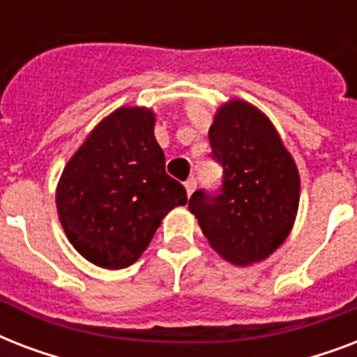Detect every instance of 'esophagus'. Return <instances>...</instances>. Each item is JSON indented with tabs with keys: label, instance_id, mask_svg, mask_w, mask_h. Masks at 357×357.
Masks as SVG:
<instances>
[{
	"label": "esophagus",
	"instance_id": "esophagus-1",
	"mask_svg": "<svg viewBox=\"0 0 357 357\" xmlns=\"http://www.w3.org/2000/svg\"><path fill=\"white\" fill-rule=\"evenodd\" d=\"M185 190H187V196H190L196 190V179L190 178L185 181Z\"/></svg>",
	"mask_w": 357,
	"mask_h": 357
}]
</instances>
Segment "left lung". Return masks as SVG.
Segmentation results:
<instances>
[{"instance_id": "obj_1", "label": "left lung", "mask_w": 357, "mask_h": 357, "mask_svg": "<svg viewBox=\"0 0 357 357\" xmlns=\"http://www.w3.org/2000/svg\"><path fill=\"white\" fill-rule=\"evenodd\" d=\"M209 142L224 168L222 189L217 196L196 190L189 211L222 259L235 266L265 261L296 220V162L268 116L237 98L217 109Z\"/></svg>"}]
</instances>
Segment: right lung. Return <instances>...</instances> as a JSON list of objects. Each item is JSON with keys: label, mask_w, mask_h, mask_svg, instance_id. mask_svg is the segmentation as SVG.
<instances>
[{"label": "right lung", "mask_w": 357, "mask_h": 357, "mask_svg": "<svg viewBox=\"0 0 357 357\" xmlns=\"http://www.w3.org/2000/svg\"><path fill=\"white\" fill-rule=\"evenodd\" d=\"M150 107H120L92 129L66 162L55 190L68 241L92 265H133L174 207L187 204L165 172Z\"/></svg>", "instance_id": "1"}]
</instances>
